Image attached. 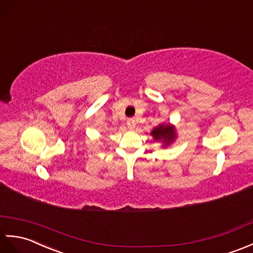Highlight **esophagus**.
Instances as JSON below:
<instances>
[{"instance_id":"obj_1","label":"esophagus","mask_w":253,"mask_h":253,"mask_svg":"<svg viewBox=\"0 0 253 253\" xmlns=\"http://www.w3.org/2000/svg\"><path fill=\"white\" fill-rule=\"evenodd\" d=\"M126 125H127V127L130 128V130H134L135 128V126H136V121L133 119V118H130V119L126 120Z\"/></svg>"}]
</instances>
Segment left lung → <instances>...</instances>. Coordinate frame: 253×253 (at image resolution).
Masks as SVG:
<instances>
[{"label": "left lung", "instance_id": "1", "mask_svg": "<svg viewBox=\"0 0 253 253\" xmlns=\"http://www.w3.org/2000/svg\"><path fill=\"white\" fill-rule=\"evenodd\" d=\"M155 141H161L165 147L169 146L175 139V127L170 125H160L150 132Z\"/></svg>", "mask_w": 253, "mask_h": 253}]
</instances>
